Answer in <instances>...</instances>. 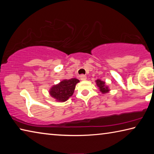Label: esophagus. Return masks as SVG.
<instances>
[{
    "label": "esophagus",
    "instance_id": "obj_1",
    "mask_svg": "<svg viewBox=\"0 0 154 154\" xmlns=\"http://www.w3.org/2000/svg\"><path fill=\"white\" fill-rule=\"evenodd\" d=\"M80 79H81V80L82 81H85L87 79V77L85 76V75H82L80 76Z\"/></svg>",
    "mask_w": 154,
    "mask_h": 154
}]
</instances>
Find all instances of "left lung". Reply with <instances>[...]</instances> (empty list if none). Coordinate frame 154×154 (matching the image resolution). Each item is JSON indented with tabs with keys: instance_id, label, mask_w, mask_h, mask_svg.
<instances>
[{
	"instance_id": "1",
	"label": "left lung",
	"mask_w": 154,
	"mask_h": 154,
	"mask_svg": "<svg viewBox=\"0 0 154 154\" xmlns=\"http://www.w3.org/2000/svg\"><path fill=\"white\" fill-rule=\"evenodd\" d=\"M96 83L98 87L99 90H100V92H101L103 94H106L109 92V87L106 86L105 82H103L100 79H97L96 80Z\"/></svg>"
}]
</instances>
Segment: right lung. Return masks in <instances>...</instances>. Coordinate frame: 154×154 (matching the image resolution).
Segmentation results:
<instances>
[{"instance_id":"add662e5","label":"right lung","mask_w":154,"mask_h":154,"mask_svg":"<svg viewBox=\"0 0 154 154\" xmlns=\"http://www.w3.org/2000/svg\"><path fill=\"white\" fill-rule=\"evenodd\" d=\"M79 80L76 78L64 79L58 84L54 85L49 90V94L58 102H65L73 94L75 85Z\"/></svg>"}]
</instances>
